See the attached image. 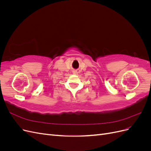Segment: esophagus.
Instances as JSON below:
<instances>
[{
  "label": "esophagus",
  "instance_id": "1",
  "mask_svg": "<svg viewBox=\"0 0 151 151\" xmlns=\"http://www.w3.org/2000/svg\"><path fill=\"white\" fill-rule=\"evenodd\" d=\"M77 73H78V72H77V70L73 71V74H77Z\"/></svg>",
  "mask_w": 151,
  "mask_h": 151
}]
</instances>
